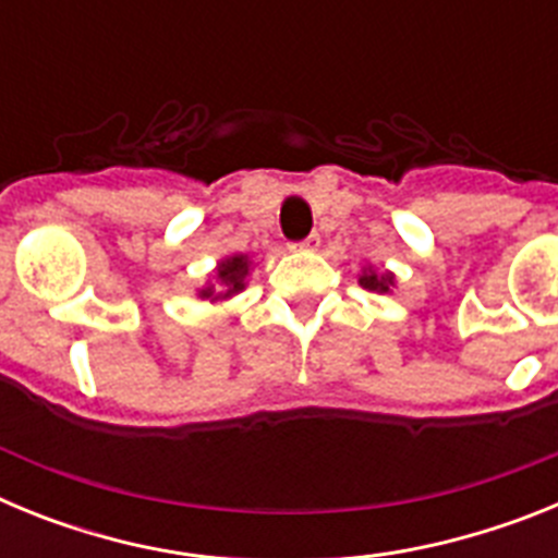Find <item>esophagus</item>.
Segmentation results:
<instances>
[{"label": "esophagus", "mask_w": 558, "mask_h": 558, "mask_svg": "<svg viewBox=\"0 0 558 558\" xmlns=\"http://www.w3.org/2000/svg\"><path fill=\"white\" fill-rule=\"evenodd\" d=\"M318 243H322V234H318V231H313V234L304 236V240H299V243H290L288 248L290 251H313V248H318Z\"/></svg>", "instance_id": "esophagus-1"}]
</instances>
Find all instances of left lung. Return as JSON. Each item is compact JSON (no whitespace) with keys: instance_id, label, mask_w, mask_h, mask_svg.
I'll return each instance as SVG.
<instances>
[{"instance_id":"left-lung-1","label":"left lung","mask_w":558,"mask_h":558,"mask_svg":"<svg viewBox=\"0 0 558 558\" xmlns=\"http://www.w3.org/2000/svg\"><path fill=\"white\" fill-rule=\"evenodd\" d=\"M360 284L366 290H379V293H388V288L393 284V276L391 274H377V270H363L360 276Z\"/></svg>"}]
</instances>
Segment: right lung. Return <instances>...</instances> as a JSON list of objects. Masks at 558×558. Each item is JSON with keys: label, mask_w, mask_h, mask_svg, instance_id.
<instances>
[{"label": "right lung", "mask_w": 558, "mask_h": 558, "mask_svg": "<svg viewBox=\"0 0 558 558\" xmlns=\"http://www.w3.org/2000/svg\"><path fill=\"white\" fill-rule=\"evenodd\" d=\"M248 268H251L248 256H243V254L223 259V263L218 265V274H215L218 284H209V288L201 290V299L220 302V299H229V295L240 293V290L245 288V276H248Z\"/></svg>", "instance_id": "1"}]
</instances>
